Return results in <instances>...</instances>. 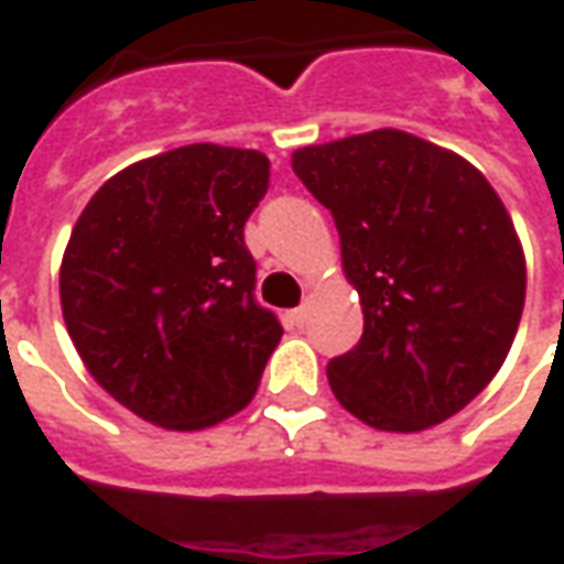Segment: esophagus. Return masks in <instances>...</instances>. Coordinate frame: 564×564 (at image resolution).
Returning a JSON list of instances; mask_svg holds the SVG:
<instances>
[{"label":"esophagus","mask_w":564,"mask_h":564,"mask_svg":"<svg viewBox=\"0 0 564 564\" xmlns=\"http://www.w3.org/2000/svg\"><path fill=\"white\" fill-rule=\"evenodd\" d=\"M306 315H310V303H303V306H297V310L291 313V318H294V325L301 327V325H306Z\"/></svg>","instance_id":"34e87169"}]
</instances>
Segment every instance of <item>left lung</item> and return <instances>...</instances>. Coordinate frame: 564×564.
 I'll return each instance as SVG.
<instances>
[{
	"mask_svg": "<svg viewBox=\"0 0 564 564\" xmlns=\"http://www.w3.org/2000/svg\"><path fill=\"white\" fill-rule=\"evenodd\" d=\"M334 215L365 334L330 358V391L379 431H425L474 401L505 365L525 303V258L486 175L403 130L294 151Z\"/></svg>",
	"mask_w": 564,
	"mask_h": 564,
	"instance_id": "left-lung-1",
	"label": "left lung"
}]
</instances>
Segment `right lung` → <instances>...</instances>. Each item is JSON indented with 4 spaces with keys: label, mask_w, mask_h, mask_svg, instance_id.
Returning a JSON list of instances; mask_svg holds the SVG:
<instances>
[{
    "label": "right lung",
    "mask_w": 564,
    "mask_h": 564,
    "mask_svg": "<svg viewBox=\"0 0 564 564\" xmlns=\"http://www.w3.org/2000/svg\"><path fill=\"white\" fill-rule=\"evenodd\" d=\"M267 187L261 151L199 142L111 175L72 227L66 330L90 377L151 425L209 429L254 398L282 339L242 239Z\"/></svg>",
    "instance_id": "obj_1"
}]
</instances>
